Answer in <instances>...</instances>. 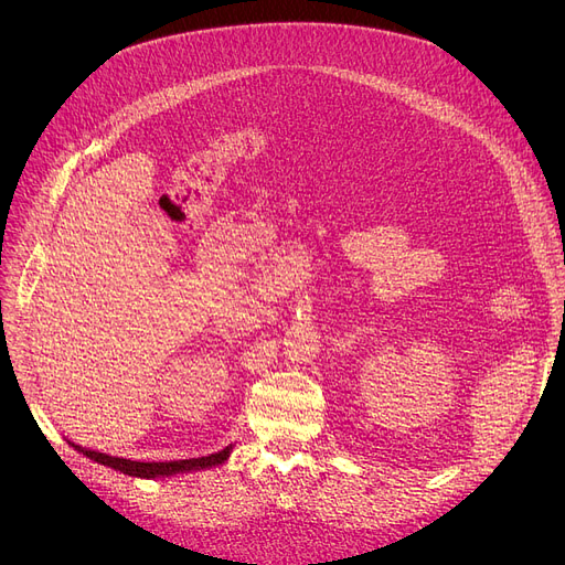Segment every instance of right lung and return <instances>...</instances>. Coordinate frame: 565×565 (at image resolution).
<instances>
[{
  "instance_id": "1",
  "label": "right lung",
  "mask_w": 565,
  "mask_h": 565,
  "mask_svg": "<svg viewBox=\"0 0 565 565\" xmlns=\"http://www.w3.org/2000/svg\"><path fill=\"white\" fill-rule=\"evenodd\" d=\"M75 447V444H73ZM79 454H84L86 458H92L100 465H107L111 469H118L124 473H130V477H139V479H156V477H169V473H178V471H192V469H205V467H215L222 465L228 454L231 447L211 454V456H203V458H188V460H167V462H137V460H126V458H111L107 454H98L92 449H82L75 447Z\"/></svg>"
}]
</instances>
